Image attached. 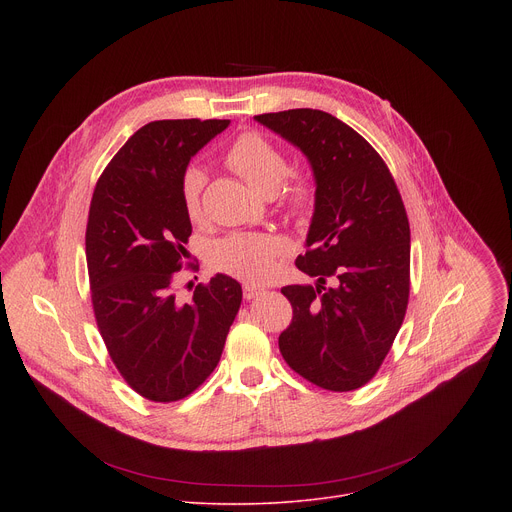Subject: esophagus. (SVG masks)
Wrapping results in <instances>:
<instances>
[{
    "mask_svg": "<svg viewBox=\"0 0 512 512\" xmlns=\"http://www.w3.org/2000/svg\"><path fill=\"white\" fill-rule=\"evenodd\" d=\"M261 294H263V287L249 285V283L243 285V296H245V300H253V298H257V296H261Z\"/></svg>",
    "mask_w": 512,
    "mask_h": 512,
    "instance_id": "obj_1",
    "label": "esophagus"
}]
</instances>
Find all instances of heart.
<instances>
[{
  "label": "heart",
  "instance_id": "heart-1",
  "mask_svg": "<svg viewBox=\"0 0 512 512\" xmlns=\"http://www.w3.org/2000/svg\"><path fill=\"white\" fill-rule=\"evenodd\" d=\"M227 164L259 194H273L285 172L287 160L275 145L261 133H241L227 152ZM204 174L198 168H188L182 176V200L186 214L196 218L200 214V192ZM310 184L306 178L296 176L287 186L291 206H304L310 198ZM285 245L265 233H233L210 247V265L251 283H263L277 271V259Z\"/></svg>",
  "mask_w": 512,
  "mask_h": 512
}]
</instances>
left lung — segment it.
Returning a JSON list of instances; mask_svg holds the SVG:
<instances>
[{
	"label": "left lung",
	"instance_id": "left-lung-1",
	"mask_svg": "<svg viewBox=\"0 0 512 512\" xmlns=\"http://www.w3.org/2000/svg\"><path fill=\"white\" fill-rule=\"evenodd\" d=\"M255 121L296 145L316 182L308 251L296 259L316 285L281 289L294 318L279 350L310 383L354 391L379 371L409 302L411 235L401 194L373 145L334 115L289 109Z\"/></svg>",
	"mask_w": 512,
	"mask_h": 512
}]
</instances>
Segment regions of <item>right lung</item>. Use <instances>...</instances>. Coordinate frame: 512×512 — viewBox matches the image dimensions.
<instances>
[{
    "label": "right lung",
    "mask_w": 512,
    "mask_h": 512,
    "mask_svg": "<svg viewBox=\"0 0 512 512\" xmlns=\"http://www.w3.org/2000/svg\"><path fill=\"white\" fill-rule=\"evenodd\" d=\"M229 119H164L137 129L101 174L87 223V267L99 332L127 385L170 403L221 360L241 283L216 273L192 300L174 291L192 235L182 200L190 158Z\"/></svg>",
    "instance_id": "add662e5"
}]
</instances>
